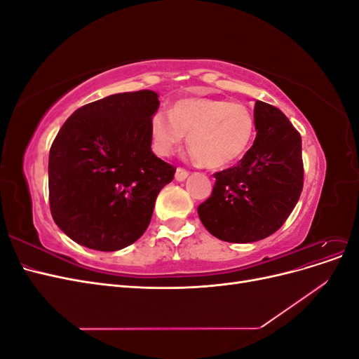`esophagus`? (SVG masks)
I'll return each mask as SVG.
<instances>
[{"label": "esophagus", "instance_id": "obj_1", "mask_svg": "<svg viewBox=\"0 0 359 359\" xmlns=\"http://www.w3.org/2000/svg\"><path fill=\"white\" fill-rule=\"evenodd\" d=\"M187 177H189V170L182 169V168H178V169H177V172H175V180H177V181H184Z\"/></svg>", "mask_w": 359, "mask_h": 359}]
</instances>
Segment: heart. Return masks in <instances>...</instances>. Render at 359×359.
Segmentation results:
<instances>
[{
    "label": "heart",
    "instance_id": "obj_1",
    "mask_svg": "<svg viewBox=\"0 0 359 359\" xmlns=\"http://www.w3.org/2000/svg\"><path fill=\"white\" fill-rule=\"evenodd\" d=\"M153 149L172 154L187 135L191 154L210 168L240 158L255 136V118L247 106L219 99H182L172 111L157 109L149 121Z\"/></svg>",
    "mask_w": 359,
    "mask_h": 359
}]
</instances>
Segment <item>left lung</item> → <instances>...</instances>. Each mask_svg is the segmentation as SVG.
I'll use <instances>...</instances> for the list:
<instances>
[{"label":"left lung","instance_id":"left-lung-1","mask_svg":"<svg viewBox=\"0 0 359 359\" xmlns=\"http://www.w3.org/2000/svg\"><path fill=\"white\" fill-rule=\"evenodd\" d=\"M256 139L236 166L214 173L211 196L198 206L202 224L226 243H255L286 222L301 196V136L277 107L256 100Z\"/></svg>","mask_w":359,"mask_h":359}]
</instances>
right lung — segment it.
I'll return each mask as SVG.
<instances>
[{
  "label": "right lung",
  "mask_w": 359,
  "mask_h": 359,
  "mask_svg": "<svg viewBox=\"0 0 359 359\" xmlns=\"http://www.w3.org/2000/svg\"><path fill=\"white\" fill-rule=\"evenodd\" d=\"M149 90L119 93L74 111L49 151L53 222L74 243L115 252L144 235L175 168L151 149L158 109Z\"/></svg>",
  "instance_id": "1"
}]
</instances>
